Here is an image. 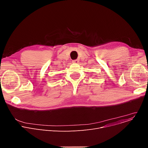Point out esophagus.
I'll list each match as a JSON object with an SVG mask.
<instances>
[{"instance_id": "1", "label": "esophagus", "mask_w": 148, "mask_h": 148, "mask_svg": "<svg viewBox=\"0 0 148 148\" xmlns=\"http://www.w3.org/2000/svg\"><path fill=\"white\" fill-rule=\"evenodd\" d=\"M72 62H73V63H75V64H78V63L79 62V60H73Z\"/></svg>"}]
</instances>
